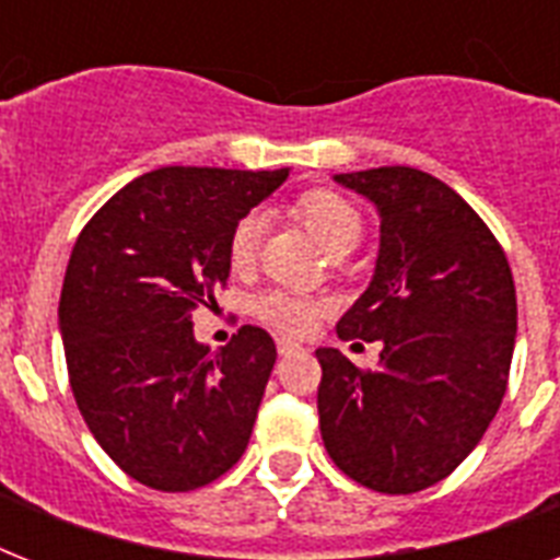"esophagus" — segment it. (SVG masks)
Wrapping results in <instances>:
<instances>
[{
    "label": "esophagus",
    "instance_id": "34e87169",
    "mask_svg": "<svg viewBox=\"0 0 560 560\" xmlns=\"http://www.w3.org/2000/svg\"><path fill=\"white\" fill-rule=\"evenodd\" d=\"M276 346H279L281 358H288V354H296V351H302V346H299V342H293V340H279Z\"/></svg>",
    "mask_w": 560,
    "mask_h": 560
}]
</instances>
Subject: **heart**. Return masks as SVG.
Returning a JSON list of instances; mask_svg holds the SVG:
<instances>
[{
	"instance_id": "heart-1",
	"label": "heart",
	"mask_w": 560,
	"mask_h": 560,
	"mask_svg": "<svg viewBox=\"0 0 560 560\" xmlns=\"http://www.w3.org/2000/svg\"><path fill=\"white\" fill-rule=\"evenodd\" d=\"M293 214L307 226V232L328 249L340 253L351 249L360 241L363 232V214L349 197H342L328 188H314V191L299 194L293 200ZM264 235V218L258 211H246L235 220V226L229 232L226 258L229 267L235 272H246L258 258V246ZM328 299L299 293V290H267L253 302V314L267 323L270 328L290 337H302L316 325V319L328 311Z\"/></svg>"
}]
</instances>
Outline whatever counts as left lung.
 I'll list each match as a JSON object with an SVG mask.
<instances>
[{"instance_id": "left-lung-1", "label": "left lung", "mask_w": 560, "mask_h": 560, "mask_svg": "<svg viewBox=\"0 0 560 560\" xmlns=\"http://www.w3.org/2000/svg\"><path fill=\"white\" fill-rule=\"evenodd\" d=\"M381 211L366 293L340 340L383 342L381 366L316 349L319 430L334 465L381 494L451 477L503 404L517 334L509 258L477 211L407 165L337 174Z\"/></svg>"}]
</instances>
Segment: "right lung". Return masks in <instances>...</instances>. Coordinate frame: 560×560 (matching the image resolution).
Segmentation results:
<instances>
[{
	"mask_svg": "<svg viewBox=\"0 0 560 560\" xmlns=\"http://www.w3.org/2000/svg\"><path fill=\"white\" fill-rule=\"evenodd\" d=\"M284 179L288 168L151 171L74 241L57 307L72 395L95 442L142 486L194 491L244 456L276 342L241 325L209 351L191 319L218 305L235 220Z\"/></svg>",
	"mask_w": 560,
	"mask_h": 560,
	"instance_id": "add662e5",
	"label": "right lung"
}]
</instances>
